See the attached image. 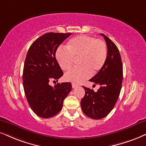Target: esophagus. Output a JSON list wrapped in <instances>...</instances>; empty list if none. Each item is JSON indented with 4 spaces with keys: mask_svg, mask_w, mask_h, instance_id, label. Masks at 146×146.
<instances>
[{
    "mask_svg": "<svg viewBox=\"0 0 146 146\" xmlns=\"http://www.w3.org/2000/svg\"><path fill=\"white\" fill-rule=\"evenodd\" d=\"M78 84H75V83H72V88H76V87H78Z\"/></svg>",
    "mask_w": 146,
    "mask_h": 146,
    "instance_id": "obj_1",
    "label": "esophagus"
}]
</instances>
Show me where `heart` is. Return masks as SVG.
<instances>
[{"label":"heart","mask_w":146,"mask_h":146,"mask_svg":"<svg viewBox=\"0 0 146 146\" xmlns=\"http://www.w3.org/2000/svg\"><path fill=\"white\" fill-rule=\"evenodd\" d=\"M68 49L59 47L55 57L63 70H70L74 59H78L79 67L73 68L65 74L67 81L80 83L89 78L91 74L100 72L105 64L108 56L106 43L100 39L87 35H79L70 39Z\"/></svg>","instance_id":"1"}]
</instances>
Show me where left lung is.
<instances>
[{"instance_id": "8db88e82", "label": "left lung", "mask_w": 146, "mask_h": 146, "mask_svg": "<svg viewBox=\"0 0 146 146\" xmlns=\"http://www.w3.org/2000/svg\"><path fill=\"white\" fill-rule=\"evenodd\" d=\"M108 56L102 69L89 81L100 85L98 91L84 87L85 94L80 105L84 114L93 119H102L114 107L121 90L123 82V64L118 48L106 35ZM95 85V84H94Z\"/></svg>"}]
</instances>
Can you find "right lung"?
Instances as JSON below:
<instances>
[{
  "label": "right lung",
  "mask_w": 146,
  "mask_h": 146,
  "mask_svg": "<svg viewBox=\"0 0 146 146\" xmlns=\"http://www.w3.org/2000/svg\"><path fill=\"white\" fill-rule=\"evenodd\" d=\"M71 35L46 33L28 49L23 70V89L32 111L41 118H51L59 113L72 91L70 82L57 83L54 87L48 84L51 80L57 81L64 74L55 53L59 44Z\"/></svg>",
  "instance_id": "obj_1"
}]
</instances>
